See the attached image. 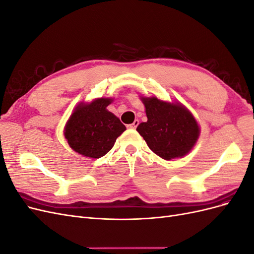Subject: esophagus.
I'll return each instance as SVG.
<instances>
[{
	"label": "esophagus",
	"instance_id": "esophagus-1",
	"mask_svg": "<svg viewBox=\"0 0 254 254\" xmlns=\"http://www.w3.org/2000/svg\"><path fill=\"white\" fill-rule=\"evenodd\" d=\"M140 124V122L139 121H137V120H135L133 123H132V124H130V125H128L127 127L128 128H130V129H135L136 127H137V125H139Z\"/></svg>",
	"mask_w": 254,
	"mask_h": 254
}]
</instances>
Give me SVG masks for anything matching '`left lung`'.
Listing matches in <instances>:
<instances>
[{
  "label": "left lung",
  "mask_w": 254,
  "mask_h": 254,
  "mask_svg": "<svg viewBox=\"0 0 254 254\" xmlns=\"http://www.w3.org/2000/svg\"><path fill=\"white\" fill-rule=\"evenodd\" d=\"M147 122L136 130L148 147L162 159L183 157L193 148L199 126L193 115L179 104L160 101L157 97H142Z\"/></svg>",
  "instance_id": "obj_1"
}]
</instances>
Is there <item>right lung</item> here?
<instances>
[{
  "label": "right lung",
  "instance_id": "add662e5",
  "mask_svg": "<svg viewBox=\"0 0 254 254\" xmlns=\"http://www.w3.org/2000/svg\"><path fill=\"white\" fill-rule=\"evenodd\" d=\"M111 98H98L90 104H80L67 121L64 136L76 152L98 159L111 150L126 127L113 113L107 110Z\"/></svg>",
  "mask_w": 254,
  "mask_h": 254
}]
</instances>
